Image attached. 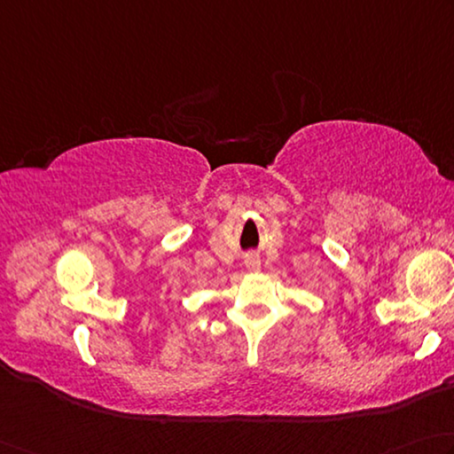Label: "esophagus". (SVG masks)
Returning a JSON list of instances; mask_svg holds the SVG:
<instances>
[{
    "label": "esophagus",
    "mask_w": 454,
    "mask_h": 454,
    "mask_svg": "<svg viewBox=\"0 0 454 454\" xmlns=\"http://www.w3.org/2000/svg\"><path fill=\"white\" fill-rule=\"evenodd\" d=\"M245 267L249 269V271H259L261 269V259L257 255H249L245 259Z\"/></svg>",
    "instance_id": "esophagus-1"
}]
</instances>
